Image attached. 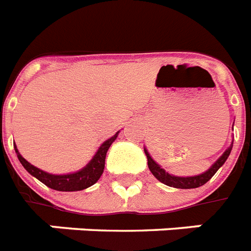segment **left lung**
I'll use <instances>...</instances> for the list:
<instances>
[{"label":"left lung","instance_id":"obj_1","mask_svg":"<svg viewBox=\"0 0 251 251\" xmlns=\"http://www.w3.org/2000/svg\"><path fill=\"white\" fill-rule=\"evenodd\" d=\"M232 129H233V127H232ZM232 147H233V142H232L229 147L224 151V153H223L222 156L219 157L218 160L215 161L214 164L211 165L206 172H203V173L197 176H187V177H181V176H175L171 175V173H168L164 168H161V165H159L156 161L153 160L146 147L145 153L146 156H147V164H149L150 171H151V173H152L160 182H163L164 185H167V186L176 187V189H195V187H199L202 186V185H204L207 181H210L211 177L219 171V168L223 167V164L226 163V159L229 157Z\"/></svg>","mask_w":251,"mask_h":251}]
</instances>
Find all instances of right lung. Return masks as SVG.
Returning a JSON list of instances; mask_svg holds the SVG:
<instances>
[{
  "label": "right lung",
  "instance_id": "add662e5",
  "mask_svg": "<svg viewBox=\"0 0 251 251\" xmlns=\"http://www.w3.org/2000/svg\"><path fill=\"white\" fill-rule=\"evenodd\" d=\"M118 133L120 131H117L109 139H106L99 147L94 157L91 159L90 163L86 167H83L79 171L73 172V173H66V175H52V173H48V172L41 171L35 165L29 164L28 161L22 156L19 151H18L17 146H14V150H15L18 159L21 161V164L25 167V171L28 172L31 176H33L35 178L41 181L44 185H47L53 190L58 191H79L84 190L87 187L92 186L94 183L98 182V179L102 175L104 167H105L106 152H108L110 145L117 139Z\"/></svg>",
  "mask_w": 251,
  "mask_h": 251
}]
</instances>
